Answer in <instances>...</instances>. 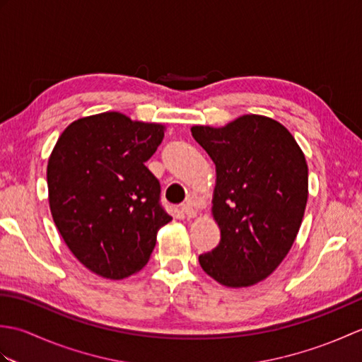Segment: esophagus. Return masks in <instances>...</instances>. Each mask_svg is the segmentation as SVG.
Returning <instances> with one entry per match:
<instances>
[{"label": "esophagus", "mask_w": 362, "mask_h": 362, "mask_svg": "<svg viewBox=\"0 0 362 362\" xmlns=\"http://www.w3.org/2000/svg\"><path fill=\"white\" fill-rule=\"evenodd\" d=\"M182 213L185 214L187 218H196L197 216V210L191 204H183L182 205Z\"/></svg>", "instance_id": "1"}]
</instances>
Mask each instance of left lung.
Segmentation results:
<instances>
[{"label": "left lung", "mask_w": 362, "mask_h": 362, "mask_svg": "<svg viewBox=\"0 0 362 362\" xmlns=\"http://www.w3.org/2000/svg\"><path fill=\"white\" fill-rule=\"evenodd\" d=\"M191 135L216 165L213 219L216 249L201 267L227 288L267 279L294 244L308 202V165L279 121L243 115L222 127L193 126Z\"/></svg>", "instance_id": "left-lung-1"}]
</instances>
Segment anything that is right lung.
<instances>
[{
  "instance_id": "obj_1",
  "label": "right lung",
  "mask_w": 362,
  "mask_h": 362,
  "mask_svg": "<svg viewBox=\"0 0 362 362\" xmlns=\"http://www.w3.org/2000/svg\"><path fill=\"white\" fill-rule=\"evenodd\" d=\"M158 122L104 112L73 121L48 160V201L60 236L88 271L122 280L148 263L158 230L160 183L146 168L165 136Z\"/></svg>"
}]
</instances>
